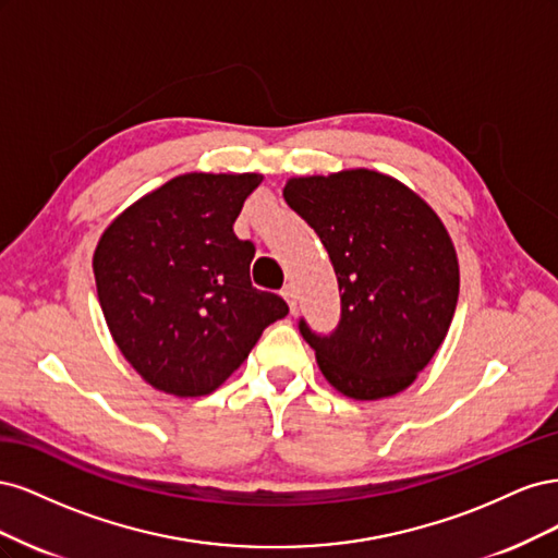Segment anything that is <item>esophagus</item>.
<instances>
[{
  "instance_id": "34e87169",
  "label": "esophagus",
  "mask_w": 558,
  "mask_h": 558,
  "mask_svg": "<svg viewBox=\"0 0 558 558\" xmlns=\"http://www.w3.org/2000/svg\"><path fill=\"white\" fill-rule=\"evenodd\" d=\"M281 295H283V300H286V302H289L291 312H295V305H298V293H295V286H293V283H286L283 289H281Z\"/></svg>"
}]
</instances>
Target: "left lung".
Segmentation results:
<instances>
[{"mask_svg": "<svg viewBox=\"0 0 558 558\" xmlns=\"http://www.w3.org/2000/svg\"><path fill=\"white\" fill-rule=\"evenodd\" d=\"M283 199L318 234L340 286L330 335L298 324L320 373L353 400L404 391L440 349L459 300L447 228L408 185L373 170L289 179Z\"/></svg>", "mask_w": 558, "mask_h": 558, "instance_id": "obj_1", "label": "left lung"}]
</instances>
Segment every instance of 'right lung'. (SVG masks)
I'll return each mask as SVG.
<instances>
[{"label": "right lung", "mask_w": 558, "mask_h": 558, "mask_svg": "<svg viewBox=\"0 0 558 558\" xmlns=\"http://www.w3.org/2000/svg\"><path fill=\"white\" fill-rule=\"evenodd\" d=\"M260 181L174 177L113 218L97 242V298L113 342L158 391L211 393L289 314L277 293L253 289L256 246L232 230Z\"/></svg>", "instance_id": "add662e5"}]
</instances>
